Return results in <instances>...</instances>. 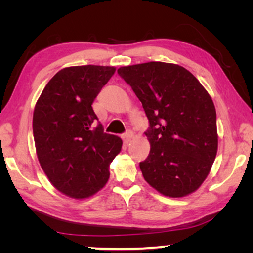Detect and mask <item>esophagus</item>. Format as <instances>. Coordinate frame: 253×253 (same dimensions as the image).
Segmentation results:
<instances>
[{"instance_id": "obj_1", "label": "esophagus", "mask_w": 253, "mask_h": 253, "mask_svg": "<svg viewBox=\"0 0 253 253\" xmlns=\"http://www.w3.org/2000/svg\"><path fill=\"white\" fill-rule=\"evenodd\" d=\"M133 136H134V133L132 132V131H127L126 134H123V139L126 143H129V141L133 138Z\"/></svg>"}]
</instances>
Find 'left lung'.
I'll return each mask as SVG.
<instances>
[{"label": "left lung", "instance_id": "8db88e82", "mask_svg": "<svg viewBox=\"0 0 253 253\" xmlns=\"http://www.w3.org/2000/svg\"><path fill=\"white\" fill-rule=\"evenodd\" d=\"M150 121L151 151L140 162L143 176L161 195L181 198L200 188L217 152L213 100L189 70L174 63L121 67Z\"/></svg>", "mask_w": 253, "mask_h": 253}]
</instances>
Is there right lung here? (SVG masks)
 I'll return each instance as SVG.
<instances>
[{
	"mask_svg": "<svg viewBox=\"0 0 253 253\" xmlns=\"http://www.w3.org/2000/svg\"><path fill=\"white\" fill-rule=\"evenodd\" d=\"M115 67L76 65L48 82L33 112L38 160L54 188L75 199L88 198L109 179V166L122 139L94 127L92 103Z\"/></svg>",
	"mask_w": 253,
	"mask_h": 253,
	"instance_id": "obj_1",
	"label": "right lung"
}]
</instances>
